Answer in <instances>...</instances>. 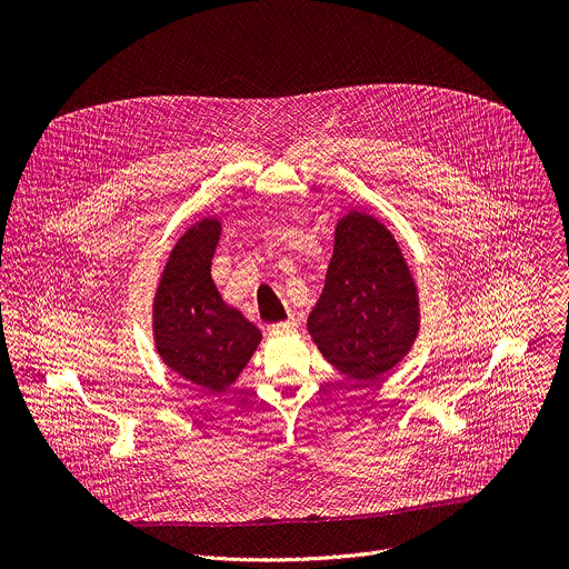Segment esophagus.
Returning <instances> with one entry per match:
<instances>
[{"mask_svg": "<svg viewBox=\"0 0 569 569\" xmlns=\"http://www.w3.org/2000/svg\"><path fill=\"white\" fill-rule=\"evenodd\" d=\"M295 331H297V319L295 317H288L286 321L272 323V327H270V333H274V336H288V333H295Z\"/></svg>", "mask_w": 569, "mask_h": 569, "instance_id": "obj_1", "label": "esophagus"}]
</instances>
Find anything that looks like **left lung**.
I'll list each match as a JSON object with an SVG mask.
<instances>
[{"label":"left lung","instance_id":"1","mask_svg":"<svg viewBox=\"0 0 569 569\" xmlns=\"http://www.w3.org/2000/svg\"><path fill=\"white\" fill-rule=\"evenodd\" d=\"M419 329V288L398 240L371 213H345L321 297L308 315L319 353L345 376L376 382L412 351Z\"/></svg>","mask_w":569,"mask_h":569}]
</instances>
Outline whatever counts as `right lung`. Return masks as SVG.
Wrapping results in <instances>:
<instances>
[{
  "label": "right lung",
  "instance_id": "obj_1",
  "mask_svg": "<svg viewBox=\"0 0 569 569\" xmlns=\"http://www.w3.org/2000/svg\"><path fill=\"white\" fill-rule=\"evenodd\" d=\"M220 231V218L211 216L191 224L173 246L152 297V340L161 362L211 393L236 382L263 338L224 303L211 279Z\"/></svg>",
  "mask_w": 569,
  "mask_h": 569
}]
</instances>
